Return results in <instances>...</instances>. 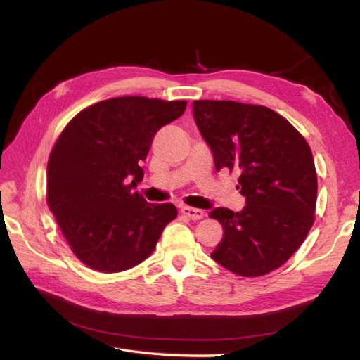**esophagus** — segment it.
Instances as JSON below:
<instances>
[{
	"label": "esophagus",
	"mask_w": 360,
	"mask_h": 360,
	"mask_svg": "<svg viewBox=\"0 0 360 360\" xmlns=\"http://www.w3.org/2000/svg\"><path fill=\"white\" fill-rule=\"evenodd\" d=\"M181 213L186 216V217H189L191 221H198V219H201V217H204V212L202 210L193 209V207H188V205L181 207Z\"/></svg>",
	"instance_id": "esophagus-1"
}]
</instances>
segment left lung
Instances as JSON below:
<instances>
[{
	"mask_svg": "<svg viewBox=\"0 0 360 360\" xmlns=\"http://www.w3.org/2000/svg\"><path fill=\"white\" fill-rule=\"evenodd\" d=\"M192 108L216 171L240 174L237 189L246 198L242 212H210L224 228L212 258L238 276L267 275L296 252L314 224L317 172L311 148L266 106L195 101Z\"/></svg>",
	"mask_w": 360,
	"mask_h": 360,
	"instance_id": "8db88e82",
	"label": "left lung"
}]
</instances>
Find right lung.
I'll list each match as a JSON object with an SVG mask.
<instances>
[{
    "label": "right lung",
    "instance_id": "add662e5",
    "mask_svg": "<svg viewBox=\"0 0 360 360\" xmlns=\"http://www.w3.org/2000/svg\"><path fill=\"white\" fill-rule=\"evenodd\" d=\"M188 102L114 97L85 108L64 127L48 160V205L85 266L117 274L143 263L177 217L171 202L134 192L158 130Z\"/></svg>",
    "mask_w": 360,
    "mask_h": 360
}]
</instances>
